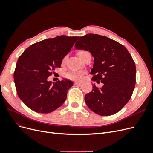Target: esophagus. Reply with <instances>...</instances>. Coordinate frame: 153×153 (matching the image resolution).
<instances>
[{
  "instance_id": "obj_1",
  "label": "esophagus",
  "mask_w": 153,
  "mask_h": 153,
  "mask_svg": "<svg viewBox=\"0 0 153 153\" xmlns=\"http://www.w3.org/2000/svg\"><path fill=\"white\" fill-rule=\"evenodd\" d=\"M82 84V82H74V85H81Z\"/></svg>"
}]
</instances>
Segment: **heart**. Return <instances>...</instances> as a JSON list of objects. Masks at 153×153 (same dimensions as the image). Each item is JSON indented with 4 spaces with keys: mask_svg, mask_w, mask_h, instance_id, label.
<instances>
[{
    "mask_svg": "<svg viewBox=\"0 0 153 153\" xmlns=\"http://www.w3.org/2000/svg\"><path fill=\"white\" fill-rule=\"evenodd\" d=\"M86 51H79L77 52V55L79 57H81L84 53H85ZM65 59L64 58L63 59V61H65ZM83 73L80 71H72L69 72L68 73H66L64 74L65 77L70 79H74V80H80L82 78Z\"/></svg>",
    "mask_w": 153,
    "mask_h": 153,
    "instance_id": "heart-1",
    "label": "heart"
}]
</instances>
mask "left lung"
Masks as SVG:
<instances>
[{"mask_svg":"<svg viewBox=\"0 0 153 153\" xmlns=\"http://www.w3.org/2000/svg\"><path fill=\"white\" fill-rule=\"evenodd\" d=\"M76 49L90 52L94 57L92 80L101 82L102 88L94 84L85 95L88 108L100 116L117 113L128 102L136 84V65L124 45L105 36L88 34L81 37Z\"/></svg>","mask_w":153,"mask_h":153,"instance_id":"obj_1","label":"left lung"}]
</instances>
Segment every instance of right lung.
I'll list each match as a JSON object with an SVG mask.
<instances>
[{
    "instance_id": "right-lung-1",
    "label": "right lung",
    "mask_w": 153,
    "mask_h": 153,
    "mask_svg": "<svg viewBox=\"0 0 153 153\" xmlns=\"http://www.w3.org/2000/svg\"><path fill=\"white\" fill-rule=\"evenodd\" d=\"M79 37L60 36L31 45L19 57L14 71L17 94L31 110L49 113L65 102L71 81L63 79L52 83L48 78L51 71L61 68L62 59Z\"/></svg>"
}]
</instances>
